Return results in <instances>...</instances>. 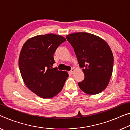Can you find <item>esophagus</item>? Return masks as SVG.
<instances>
[{"label":"esophagus","mask_w":130,"mask_h":130,"mask_svg":"<svg viewBox=\"0 0 130 130\" xmlns=\"http://www.w3.org/2000/svg\"><path fill=\"white\" fill-rule=\"evenodd\" d=\"M74 71H75V69H74V68H73V69H71V71H70V73H71V74H73V73H74Z\"/></svg>","instance_id":"obj_1"}]
</instances>
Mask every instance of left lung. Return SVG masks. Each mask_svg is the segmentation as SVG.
<instances>
[{
  "mask_svg": "<svg viewBox=\"0 0 130 130\" xmlns=\"http://www.w3.org/2000/svg\"><path fill=\"white\" fill-rule=\"evenodd\" d=\"M73 46L84 73L79 88L88 94H99L107 88L112 75L113 53L107 42L88 33H74L66 36Z\"/></svg>",
  "mask_w": 130,
  "mask_h": 130,
  "instance_id": "8db88e82",
  "label": "left lung"
}]
</instances>
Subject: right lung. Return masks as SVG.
<instances>
[{
  "instance_id": "1",
  "label": "right lung",
  "mask_w": 130,
  "mask_h": 130,
  "mask_svg": "<svg viewBox=\"0 0 130 130\" xmlns=\"http://www.w3.org/2000/svg\"><path fill=\"white\" fill-rule=\"evenodd\" d=\"M66 41L50 33L35 36L23 44L18 60L20 73L25 85L38 96L50 99L62 90L69 74L52 66L55 51Z\"/></svg>"
}]
</instances>
